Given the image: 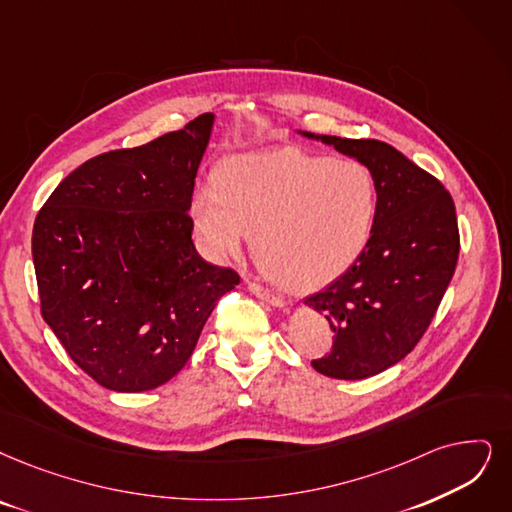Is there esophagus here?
Listing matches in <instances>:
<instances>
[{
  "instance_id": "esophagus-1",
  "label": "esophagus",
  "mask_w": 512,
  "mask_h": 512,
  "mask_svg": "<svg viewBox=\"0 0 512 512\" xmlns=\"http://www.w3.org/2000/svg\"><path fill=\"white\" fill-rule=\"evenodd\" d=\"M248 290H250L252 294H256L258 298H262L264 302L273 304V306H285V298H283V296H279V294L267 290V288H264V285H260V283H256V281H250V279H248Z\"/></svg>"
}]
</instances>
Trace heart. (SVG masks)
<instances>
[{
  "label": "heart",
  "instance_id": "heart-1",
  "mask_svg": "<svg viewBox=\"0 0 512 512\" xmlns=\"http://www.w3.org/2000/svg\"><path fill=\"white\" fill-rule=\"evenodd\" d=\"M376 212L378 187L363 163L296 149L233 157L216 189L201 187L191 201L195 235L212 260L235 256L254 230L262 269L296 290L349 269Z\"/></svg>",
  "mask_w": 512,
  "mask_h": 512
}]
</instances>
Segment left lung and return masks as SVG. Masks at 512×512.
Instances as JSON below:
<instances>
[{
  "mask_svg": "<svg viewBox=\"0 0 512 512\" xmlns=\"http://www.w3.org/2000/svg\"><path fill=\"white\" fill-rule=\"evenodd\" d=\"M319 138L363 163L378 187L363 252L344 275L304 300L334 332L332 351L311 365L323 376L361 380L412 353L431 325L460 254L456 206L433 174L382 140Z\"/></svg>",
  "mask_w": 512,
  "mask_h": 512,
  "instance_id": "8db88e82",
  "label": "left lung"
}]
</instances>
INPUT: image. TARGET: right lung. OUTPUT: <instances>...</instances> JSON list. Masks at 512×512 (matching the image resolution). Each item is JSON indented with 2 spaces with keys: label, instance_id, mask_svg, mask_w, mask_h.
<instances>
[{
  "label": "right lung",
  "instance_id": "obj_1",
  "mask_svg": "<svg viewBox=\"0 0 512 512\" xmlns=\"http://www.w3.org/2000/svg\"><path fill=\"white\" fill-rule=\"evenodd\" d=\"M212 113L147 145L96 155L71 172L33 224L44 321L94 382L151 391L189 361L239 273L191 239L195 176Z\"/></svg>",
  "mask_w": 512,
  "mask_h": 512
}]
</instances>
